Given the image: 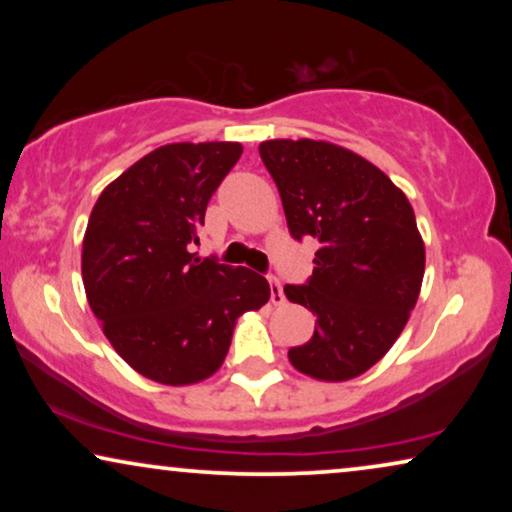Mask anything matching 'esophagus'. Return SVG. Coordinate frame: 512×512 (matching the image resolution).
<instances>
[{
  "label": "esophagus",
  "instance_id": "1",
  "mask_svg": "<svg viewBox=\"0 0 512 512\" xmlns=\"http://www.w3.org/2000/svg\"><path fill=\"white\" fill-rule=\"evenodd\" d=\"M268 282H270V300H272V305H284V289H282V282H279L277 277H268Z\"/></svg>",
  "mask_w": 512,
  "mask_h": 512
}]
</instances>
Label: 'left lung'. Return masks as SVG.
I'll use <instances>...</instances> for the list:
<instances>
[{"mask_svg":"<svg viewBox=\"0 0 512 512\" xmlns=\"http://www.w3.org/2000/svg\"><path fill=\"white\" fill-rule=\"evenodd\" d=\"M258 153L293 240L319 242L307 282L284 286L317 317L289 361L317 380H352L389 352L417 303L424 242L415 212L387 174L342 146L272 139Z\"/></svg>","mask_w":512,"mask_h":512,"instance_id":"1","label":"left lung"}]
</instances>
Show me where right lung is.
I'll list each match as a JSON object with an SVG mask.
<instances>
[{"label": "right lung", "instance_id": "1", "mask_svg": "<svg viewBox=\"0 0 512 512\" xmlns=\"http://www.w3.org/2000/svg\"><path fill=\"white\" fill-rule=\"evenodd\" d=\"M237 142L167 144L104 188L83 237L90 310L123 361L160 384L221 368L235 319L268 303V279L191 254Z\"/></svg>", "mask_w": 512, "mask_h": 512}]
</instances>
